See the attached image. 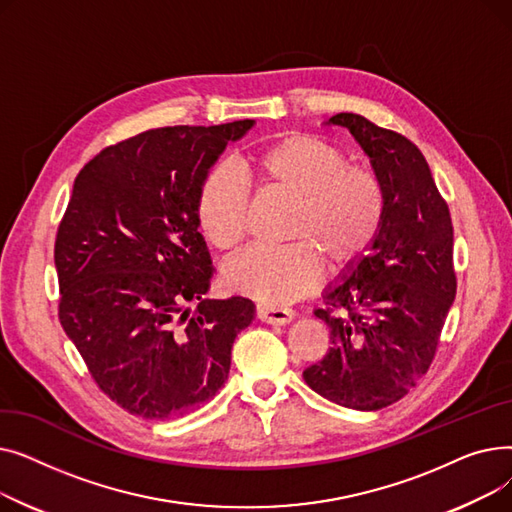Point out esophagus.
I'll use <instances>...</instances> for the list:
<instances>
[{
    "instance_id": "obj_1",
    "label": "esophagus",
    "mask_w": 512,
    "mask_h": 512,
    "mask_svg": "<svg viewBox=\"0 0 512 512\" xmlns=\"http://www.w3.org/2000/svg\"><path fill=\"white\" fill-rule=\"evenodd\" d=\"M257 317L265 324L272 326H284L288 321H292L294 311L286 307H272V305H257Z\"/></svg>"
}]
</instances>
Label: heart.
I'll return each instance as SVG.
<instances>
[{"label":"heart","instance_id":"b5f03b06","mask_svg":"<svg viewBox=\"0 0 512 512\" xmlns=\"http://www.w3.org/2000/svg\"><path fill=\"white\" fill-rule=\"evenodd\" d=\"M247 172L267 191L297 201L284 247H251L224 270L230 290L263 305H284L309 292L319 278V259L338 272L357 263L378 238L384 215V184L373 170L351 166L334 145L290 137L257 149ZM249 209L247 180L226 166L201 182L197 224L215 249L230 251L245 236Z\"/></svg>","mask_w":512,"mask_h":512}]
</instances>
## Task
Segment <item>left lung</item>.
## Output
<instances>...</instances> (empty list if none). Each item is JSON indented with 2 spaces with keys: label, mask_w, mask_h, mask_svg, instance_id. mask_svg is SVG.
<instances>
[{
  "label": "left lung",
  "mask_w": 512,
  "mask_h": 512,
  "mask_svg": "<svg viewBox=\"0 0 512 512\" xmlns=\"http://www.w3.org/2000/svg\"><path fill=\"white\" fill-rule=\"evenodd\" d=\"M348 128L384 184V226L357 263L324 290L315 315L330 351L303 371L311 390L355 411H378L409 394L434 361L456 294L450 211L423 153L407 137L359 114ZM332 310H342L334 316Z\"/></svg>",
  "instance_id": "1"
}]
</instances>
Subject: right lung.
<instances>
[{
    "label": "right lung",
    "instance_id": "right-lung-1",
    "mask_svg": "<svg viewBox=\"0 0 512 512\" xmlns=\"http://www.w3.org/2000/svg\"><path fill=\"white\" fill-rule=\"evenodd\" d=\"M253 124L147 130L105 147L74 180L53 251L60 321L130 415L164 421L211 400L255 317L245 297L203 299L213 265L197 224L203 178Z\"/></svg>",
    "mask_w": 512,
    "mask_h": 512
}]
</instances>
